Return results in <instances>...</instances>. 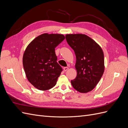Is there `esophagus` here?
<instances>
[{
	"instance_id": "obj_1",
	"label": "esophagus",
	"mask_w": 128,
	"mask_h": 128,
	"mask_svg": "<svg viewBox=\"0 0 128 128\" xmlns=\"http://www.w3.org/2000/svg\"><path fill=\"white\" fill-rule=\"evenodd\" d=\"M68 69V67H65L64 68V72H66Z\"/></svg>"
}]
</instances>
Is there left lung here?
<instances>
[{"instance_id":"1","label":"left lung","mask_w":128,"mask_h":128,"mask_svg":"<svg viewBox=\"0 0 128 128\" xmlns=\"http://www.w3.org/2000/svg\"><path fill=\"white\" fill-rule=\"evenodd\" d=\"M68 45L74 51L77 76L71 80L73 88L80 93L94 89L104 72V56L100 46L84 34L66 35Z\"/></svg>"}]
</instances>
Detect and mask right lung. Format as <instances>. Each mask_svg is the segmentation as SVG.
I'll return each mask as SVG.
<instances>
[{"label": "right lung", "instance_id": "obj_1", "mask_svg": "<svg viewBox=\"0 0 128 128\" xmlns=\"http://www.w3.org/2000/svg\"><path fill=\"white\" fill-rule=\"evenodd\" d=\"M65 38L63 34H43L27 46L23 65L29 82L40 90L55 86L62 68L57 62L55 48Z\"/></svg>", "mask_w": 128, "mask_h": 128}]
</instances>
